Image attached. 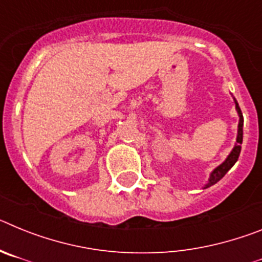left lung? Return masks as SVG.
I'll list each match as a JSON object with an SVG mask.
<instances>
[{
    "instance_id": "obj_1",
    "label": "left lung",
    "mask_w": 262,
    "mask_h": 262,
    "mask_svg": "<svg viewBox=\"0 0 262 262\" xmlns=\"http://www.w3.org/2000/svg\"><path fill=\"white\" fill-rule=\"evenodd\" d=\"M235 105H236V111H237V114H239V126H237V138H236V144H235V147H233L232 151H231V154L228 155V157L224 160L221 165L216 166V168L212 170L211 174H210L209 182L205 185V187H203V189L212 186V185L216 184L217 181H221L222 178L226 176V173L228 172V170H230L233 165H235V163L237 161V159H239V156H240V151H242V143H243V124H244L243 119H244V118H243L242 110H240V107H239V103L236 102V99H235Z\"/></svg>"
}]
</instances>
